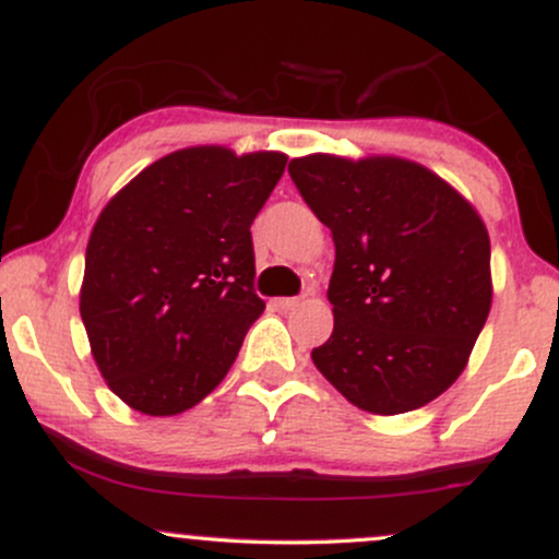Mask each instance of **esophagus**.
Listing matches in <instances>:
<instances>
[{
    "label": "esophagus",
    "instance_id": "esophagus-1",
    "mask_svg": "<svg viewBox=\"0 0 559 559\" xmlns=\"http://www.w3.org/2000/svg\"><path fill=\"white\" fill-rule=\"evenodd\" d=\"M299 301H301L299 297H281V299H275V307H278V310H294Z\"/></svg>",
    "mask_w": 559,
    "mask_h": 559
}]
</instances>
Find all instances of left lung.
Instances as JSON below:
<instances>
[{"instance_id": "8db88e82", "label": "left lung", "mask_w": 559, "mask_h": 559, "mask_svg": "<svg viewBox=\"0 0 559 559\" xmlns=\"http://www.w3.org/2000/svg\"><path fill=\"white\" fill-rule=\"evenodd\" d=\"M331 228L333 333L312 362L352 404L400 415L463 373L491 310V243L471 202L400 157L288 163Z\"/></svg>"}]
</instances>
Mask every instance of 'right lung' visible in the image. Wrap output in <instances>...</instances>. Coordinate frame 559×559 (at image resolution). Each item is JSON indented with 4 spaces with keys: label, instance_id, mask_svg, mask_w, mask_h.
Returning a JSON list of instances; mask_svg holds the SVG:
<instances>
[{
    "label": "right lung",
    "instance_id": "right-lung-1",
    "mask_svg": "<svg viewBox=\"0 0 559 559\" xmlns=\"http://www.w3.org/2000/svg\"><path fill=\"white\" fill-rule=\"evenodd\" d=\"M286 155L191 146L144 168L96 217L81 318L128 407L178 415L213 391L265 310L252 223Z\"/></svg>",
    "mask_w": 559,
    "mask_h": 559
}]
</instances>
